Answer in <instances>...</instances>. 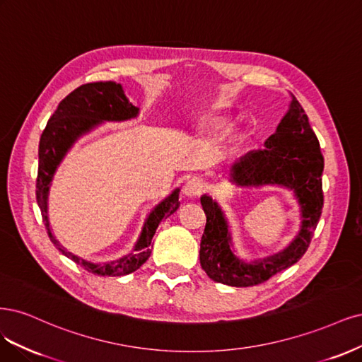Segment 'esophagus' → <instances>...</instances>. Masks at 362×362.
<instances>
[{
	"instance_id": "obj_1",
	"label": "esophagus",
	"mask_w": 362,
	"mask_h": 362,
	"mask_svg": "<svg viewBox=\"0 0 362 362\" xmlns=\"http://www.w3.org/2000/svg\"><path fill=\"white\" fill-rule=\"evenodd\" d=\"M204 189V182L200 177H191L183 186V194L188 198L198 197Z\"/></svg>"
}]
</instances>
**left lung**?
Segmentation results:
<instances>
[{
	"instance_id": "obj_1",
	"label": "left lung",
	"mask_w": 362,
	"mask_h": 362,
	"mask_svg": "<svg viewBox=\"0 0 362 362\" xmlns=\"http://www.w3.org/2000/svg\"><path fill=\"white\" fill-rule=\"evenodd\" d=\"M323 156L316 134L296 98L264 148L251 150L233 162L230 182L240 188L281 186L291 191L299 204L300 227L283 251L269 257L247 262L233 248L227 216L211 195H202L206 227L200 243V263L214 281L233 287H250L267 281L293 266L308 250L323 207Z\"/></svg>"
}]
</instances>
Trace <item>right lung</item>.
Listing matches in <instances>:
<instances>
[{
	"label": "right lung",
	"mask_w": 362,
	"mask_h": 362,
	"mask_svg": "<svg viewBox=\"0 0 362 362\" xmlns=\"http://www.w3.org/2000/svg\"><path fill=\"white\" fill-rule=\"evenodd\" d=\"M139 114V108L135 107L126 98L122 84L105 81V83H91L81 86L74 90L71 95L66 96L51 115L39 143V171L36 183V197L42 211L46 230L55 247L60 250L66 257L72 259L81 264L88 272L100 276H122L132 274L146 263L151 254V239L160 221L168 218L177 211L179 192L176 188L164 200L158 203L147 215L144 226L139 233V238L135 242L129 254L123 255L117 260L95 263L67 251L58 242L52 233L49 218H48V195L54 174L67 155V151L78 141L81 136L95 131L103 122H126L135 119Z\"/></svg>",
	"instance_id": "1"
}]
</instances>
